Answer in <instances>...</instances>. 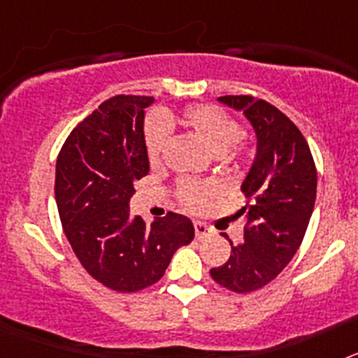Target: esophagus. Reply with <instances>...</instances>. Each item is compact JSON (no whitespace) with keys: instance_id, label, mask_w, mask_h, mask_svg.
<instances>
[{"instance_id":"esophagus-1","label":"esophagus","mask_w":358,"mask_h":358,"mask_svg":"<svg viewBox=\"0 0 358 358\" xmlns=\"http://www.w3.org/2000/svg\"><path fill=\"white\" fill-rule=\"evenodd\" d=\"M194 227H195V236H197V238H204V236H210L211 233H213V229H210L206 224H202V222H194Z\"/></svg>"}]
</instances>
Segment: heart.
Here are the masks:
<instances>
[{"mask_svg":"<svg viewBox=\"0 0 358 358\" xmlns=\"http://www.w3.org/2000/svg\"><path fill=\"white\" fill-rule=\"evenodd\" d=\"M181 122L185 127L197 136L208 150H211L217 156H222L235 145L240 138V127L235 120L227 113L208 103H199V106H189L182 110ZM169 125L163 118H152L147 127V156L152 164H157L161 161L164 148L169 145ZM218 192L217 185L213 182H189L185 181L177 188V195L181 202L189 210H201L208 202V199L213 197Z\"/></svg>","mask_w":358,"mask_h":358,"instance_id":"1","label":"heart"}]
</instances>
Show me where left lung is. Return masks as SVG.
I'll return each mask as SVG.
<instances>
[{
    "instance_id": "left-lung-1",
    "label": "left lung",
    "mask_w": 358,
    "mask_h": 358,
    "mask_svg": "<svg viewBox=\"0 0 358 358\" xmlns=\"http://www.w3.org/2000/svg\"><path fill=\"white\" fill-rule=\"evenodd\" d=\"M243 113L256 136V154L242 181L249 199L243 243L231 242L229 260L210 274L233 292L258 290L289 265L303 242L314 211L317 172L301 131L280 109L255 96H220Z\"/></svg>"
}]
</instances>
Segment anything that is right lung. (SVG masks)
Wrapping results in <instances>:
<instances>
[{
    "instance_id": "add662e5",
    "label": "right lung",
    "mask_w": 358,
    "mask_h": 358,
    "mask_svg": "<svg viewBox=\"0 0 358 358\" xmlns=\"http://www.w3.org/2000/svg\"><path fill=\"white\" fill-rule=\"evenodd\" d=\"M152 96L118 94L68 136L55 169V201L66 238L94 280L118 292L163 278L173 252L195 236L185 215L170 211L150 226L131 215L134 182L148 173L145 109Z\"/></svg>"
}]
</instances>
